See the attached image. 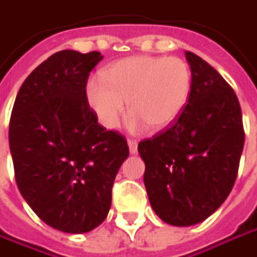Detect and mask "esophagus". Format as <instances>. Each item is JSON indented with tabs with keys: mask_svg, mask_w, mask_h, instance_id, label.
I'll return each instance as SVG.
<instances>
[{
	"mask_svg": "<svg viewBox=\"0 0 257 257\" xmlns=\"http://www.w3.org/2000/svg\"><path fill=\"white\" fill-rule=\"evenodd\" d=\"M128 147L131 154H135V153L138 151V143H137L135 140H128Z\"/></svg>",
	"mask_w": 257,
	"mask_h": 257,
	"instance_id": "1",
	"label": "esophagus"
}]
</instances>
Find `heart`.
<instances>
[{
  "instance_id": "b5f03b06",
  "label": "heart",
  "mask_w": 257,
  "mask_h": 257,
  "mask_svg": "<svg viewBox=\"0 0 257 257\" xmlns=\"http://www.w3.org/2000/svg\"><path fill=\"white\" fill-rule=\"evenodd\" d=\"M101 83L87 84V101L109 129L119 125L125 103L135 126L150 131L169 128L188 104L192 72L180 58L137 55L119 59L101 71Z\"/></svg>"
}]
</instances>
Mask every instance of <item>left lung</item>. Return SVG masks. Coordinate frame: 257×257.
<instances>
[{
	"label": "left lung",
	"instance_id": "1",
	"mask_svg": "<svg viewBox=\"0 0 257 257\" xmlns=\"http://www.w3.org/2000/svg\"><path fill=\"white\" fill-rule=\"evenodd\" d=\"M192 72L188 104L172 126L138 144L144 185L156 214L188 227L206 219L234 186L244 147L238 98L217 69L186 52Z\"/></svg>",
	"mask_w": 257,
	"mask_h": 257
}]
</instances>
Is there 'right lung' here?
<instances>
[{
  "label": "right lung",
  "mask_w": 257,
  "mask_h": 257,
  "mask_svg": "<svg viewBox=\"0 0 257 257\" xmlns=\"http://www.w3.org/2000/svg\"><path fill=\"white\" fill-rule=\"evenodd\" d=\"M100 52L61 51L22 84L8 140L16 183L39 218L64 233L91 231L109 214L128 143L107 131L87 101Z\"/></svg>",
  "instance_id": "right-lung-1"
}]
</instances>
